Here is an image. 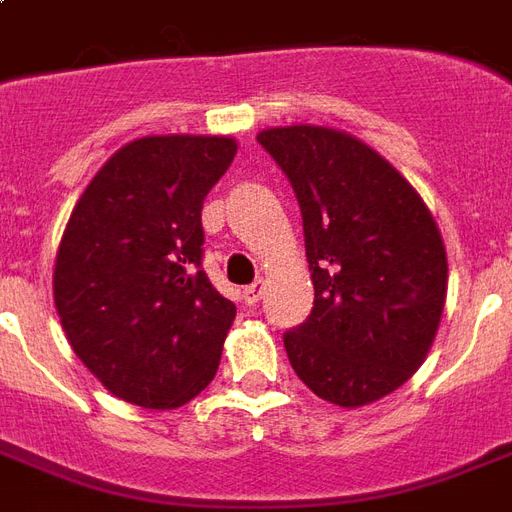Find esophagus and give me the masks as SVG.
<instances>
[{
  "mask_svg": "<svg viewBox=\"0 0 512 512\" xmlns=\"http://www.w3.org/2000/svg\"><path fill=\"white\" fill-rule=\"evenodd\" d=\"M265 295V282H255V284H249L247 290H244V303L247 306H255V303H260Z\"/></svg>",
  "mask_w": 512,
  "mask_h": 512,
  "instance_id": "34e87169",
  "label": "esophagus"
}]
</instances>
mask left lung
Wrapping results in <instances>:
<instances>
[{
	"instance_id": "1",
	"label": "left lung",
	"mask_w": 512,
	"mask_h": 512,
	"mask_svg": "<svg viewBox=\"0 0 512 512\" xmlns=\"http://www.w3.org/2000/svg\"><path fill=\"white\" fill-rule=\"evenodd\" d=\"M303 214L314 308L284 333L292 370L341 408L376 403L421 368L448 290L432 212L368 144L325 126L265 128Z\"/></svg>"
}]
</instances>
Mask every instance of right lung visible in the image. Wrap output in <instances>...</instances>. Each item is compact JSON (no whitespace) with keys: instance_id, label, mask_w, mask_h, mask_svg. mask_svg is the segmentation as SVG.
<instances>
[{"instance_id":"1","label":"right lung","mask_w":512,"mask_h":512,"mask_svg":"<svg viewBox=\"0 0 512 512\" xmlns=\"http://www.w3.org/2000/svg\"><path fill=\"white\" fill-rule=\"evenodd\" d=\"M230 136H142L109 158L66 222L53 298L74 354L126 403L166 411L217 373L236 306L201 268V209Z\"/></svg>"}]
</instances>
